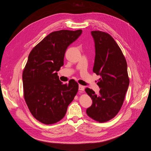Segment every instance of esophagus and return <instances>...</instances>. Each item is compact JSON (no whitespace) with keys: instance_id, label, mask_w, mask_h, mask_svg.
<instances>
[{"instance_id":"esophagus-1","label":"esophagus","mask_w":151,"mask_h":151,"mask_svg":"<svg viewBox=\"0 0 151 151\" xmlns=\"http://www.w3.org/2000/svg\"><path fill=\"white\" fill-rule=\"evenodd\" d=\"M79 90L81 91V92H83V91L84 90V87L82 85L79 86Z\"/></svg>"}]
</instances>
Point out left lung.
<instances>
[{
	"label": "left lung",
	"instance_id": "left-lung-1",
	"mask_svg": "<svg viewBox=\"0 0 151 151\" xmlns=\"http://www.w3.org/2000/svg\"><path fill=\"white\" fill-rule=\"evenodd\" d=\"M95 47L93 72L100 76L99 94L89 88L85 91L93 100L86 109L89 117L99 122L112 119L119 112L129 86L127 63L120 48L108 33L91 31Z\"/></svg>",
	"mask_w": 151,
	"mask_h": 151
}]
</instances>
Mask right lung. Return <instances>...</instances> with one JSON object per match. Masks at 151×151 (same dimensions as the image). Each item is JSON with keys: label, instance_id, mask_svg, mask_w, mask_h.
<instances>
[{"label": "right lung", "instance_id": "obj_1", "mask_svg": "<svg viewBox=\"0 0 151 151\" xmlns=\"http://www.w3.org/2000/svg\"><path fill=\"white\" fill-rule=\"evenodd\" d=\"M82 32L81 29L52 32L29 55L22 73L24 97L32 115L44 124L62 120L78 91L79 85L74 80L62 84L57 72L63 65L67 48Z\"/></svg>", "mask_w": 151, "mask_h": 151}]
</instances>
